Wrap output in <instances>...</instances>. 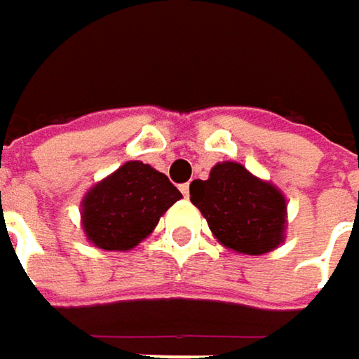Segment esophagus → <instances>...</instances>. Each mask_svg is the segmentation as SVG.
Segmentation results:
<instances>
[{
  "label": "esophagus",
  "mask_w": 359,
  "mask_h": 359,
  "mask_svg": "<svg viewBox=\"0 0 359 359\" xmlns=\"http://www.w3.org/2000/svg\"><path fill=\"white\" fill-rule=\"evenodd\" d=\"M180 191H182V195H184V197H189V182L180 184Z\"/></svg>",
  "instance_id": "1"
}]
</instances>
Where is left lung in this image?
Listing matches in <instances>:
<instances>
[{"mask_svg": "<svg viewBox=\"0 0 359 359\" xmlns=\"http://www.w3.org/2000/svg\"><path fill=\"white\" fill-rule=\"evenodd\" d=\"M191 201L226 250L262 255L285 241L287 199L270 180L237 162H218L208 180L191 182Z\"/></svg>", "mask_w": 359, "mask_h": 359, "instance_id": "obj_1", "label": "left lung"}]
</instances>
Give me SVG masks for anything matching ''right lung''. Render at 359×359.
<instances>
[{
	"label": "right lung",
	"instance_id": "add662e5",
	"mask_svg": "<svg viewBox=\"0 0 359 359\" xmlns=\"http://www.w3.org/2000/svg\"><path fill=\"white\" fill-rule=\"evenodd\" d=\"M180 191L164 172L143 162H126L95 182L81 201L83 233L95 248L128 251L154 233Z\"/></svg>",
	"mask_w": 359,
	"mask_h": 359
}]
</instances>
